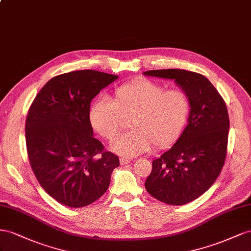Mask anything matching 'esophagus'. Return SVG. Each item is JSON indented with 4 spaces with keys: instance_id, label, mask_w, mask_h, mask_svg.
Instances as JSON below:
<instances>
[{
    "instance_id": "34e87169",
    "label": "esophagus",
    "mask_w": 251,
    "mask_h": 251,
    "mask_svg": "<svg viewBox=\"0 0 251 251\" xmlns=\"http://www.w3.org/2000/svg\"><path fill=\"white\" fill-rule=\"evenodd\" d=\"M129 162L130 161L128 160V159H125V157H121V159H120V164H121V165H126V164H128Z\"/></svg>"
}]
</instances>
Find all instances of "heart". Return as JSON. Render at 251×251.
<instances>
[{
  "instance_id": "obj_1",
  "label": "heart",
  "mask_w": 251,
  "mask_h": 251,
  "mask_svg": "<svg viewBox=\"0 0 251 251\" xmlns=\"http://www.w3.org/2000/svg\"><path fill=\"white\" fill-rule=\"evenodd\" d=\"M190 113L188 97L181 90H165L149 80H137L120 86L111 99L101 98L91 104L89 122L104 139L112 141L129 120L132 130L112 143L114 151L128 157L151 148L175 143L187 124Z\"/></svg>"
}]
</instances>
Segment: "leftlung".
Masks as SVG:
<instances>
[{
  "label": "left lung",
  "mask_w": 251,
  "mask_h": 251,
  "mask_svg": "<svg viewBox=\"0 0 251 251\" xmlns=\"http://www.w3.org/2000/svg\"><path fill=\"white\" fill-rule=\"evenodd\" d=\"M147 76L173 80L188 97L190 113L175 145L152 161L145 188L156 200L184 205L210 188L223 168L229 131L225 102L204 75L183 69L148 70Z\"/></svg>",
  "instance_id": "left-lung-1"
}]
</instances>
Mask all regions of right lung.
Listing matches in <instances>:
<instances>
[{"label":"right lung","instance_id":"add662e5","mask_svg":"<svg viewBox=\"0 0 251 251\" xmlns=\"http://www.w3.org/2000/svg\"><path fill=\"white\" fill-rule=\"evenodd\" d=\"M118 77L89 69L56 75L28 111L26 146L33 174L50 197L71 208L101 198L120 165L95 139L88 117L92 99Z\"/></svg>","mask_w":251,"mask_h":251}]
</instances>
